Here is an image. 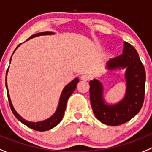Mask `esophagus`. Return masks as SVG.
<instances>
[{
  "mask_svg": "<svg viewBox=\"0 0 152 152\" xmlns=\"http://www.w3.org/2000/svg\"><path fill=\"white\" fill-rule=\"evenodd\" d=\"M81 79L83 80V81H88V79H89V76H87V75H83L81 76Z\"/></svg>",
  "mask_w": 152,
  "mask_h": 152,
  "instance_id": "34e87169",
  "label": "esophagus"
}]
</instances>
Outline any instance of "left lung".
Masks as SVG:
<instances>
[{"label": "left lung", "mask_w": 152, "mask_h": 152, "mask_svg": "<svg viewBox=\"0 0 152 152\" xmlns=\"http://www.w3.org/2000/svg\"><path fill=\"white\" fill-rule=\"evenodd\" d=\"M126 68V94L117 104L107 105L102 98V85L96 79L90 81V101L98 120L109 126H118L130 120L142 107L145 98V70L136 50L124 42L123 54L107 62V68Z\"/></svg>", "instance_id": "obj_1"}]
</instances>
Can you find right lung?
Returning <instances> with one entry per match:
<instances>
[{
	"label": "right lung",
	"mask_w": 152,
	"mask_h": 152,
	"mask_svg": "<svg viewBox=\"0 0 152 152\" xmlns=\"http://www.w3.org/2000/svg\"><path fill=\"white\" fill-rule=\"evenodd\" d=\"M50 34H52V32H41V33H37L35 34V35L30 36L29 39H32V38H34V37L39 36V35H50ZM20 45V44L17 46V47H16V48H17ZM7 71H8V69L7 70L6 76H7ZM78 83H79V79H78V78H76V79H73V81L71 82L70 83H69V84H68L65 88H64V91H63L62 94H61V98H60V102H59V105H58V107H57L55 113H54L52 117H50L49 119H48V120H44V121H42V122L33 123V122H28V121H26V120H25L23 118H22V117L19 115L18 113H16L15 109L13 108V104H12L11 101H10V98L9 92H8L7 85V77H6V88H7V97H8V101H9L10 106V108H11L12 112H13V113L14 114L15 117L18 119L20 122L23 123V124H25V125L27 126L28 127L34 129V130L41 131V132H42V131L49 130V129H52V128H54V126H57V124H59V123L61 121L63 117H64V112H65V110H66V102H67L68 98H69V96L73 94L74 90L76 89V85H77Z\"/></svg>",
	"instance_id": "obj_1"
}]
</instances>
